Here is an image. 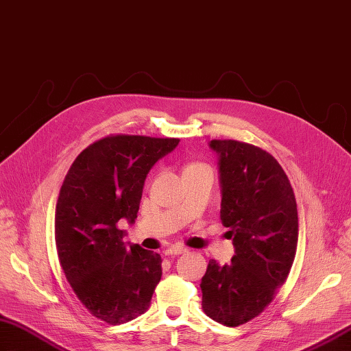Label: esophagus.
Returning a JSON list of instances; mask_svg holds the SVG:
<instances>
[{
    "label": "esophagus",
    "instance_id": "34e87169",
    "mask_svg": "<svg viewBox=\"0 0 351 351\" xmlns=\"http://www.w3.org/2000/svg\"><path fill=\"white\" fill-rule=\"evenodd\" d=\"M185 252V249L181 246H170L167 249H165V255L172 256V255H181Z\"/></svg>",
    "mask_w": 351,
    "mask_h": 351
}]
</instances>
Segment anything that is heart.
<instances>
[{
	"label": "heart",
	"mask_w": 351,
	"mask_h": 351,
	"mask_svg": "<svg viewBox=\"0 0 351 351\" xmlns=\"http://www.w3.org/2000/svg\"><path fill=\"white\" fill-rule=\"evenodd\" d=\"M199 166H203V165H195V163H193V165H188V166L185 167V172H186V170H190V169H194V167H199Z\"/></svg>",
	"instance_id": "obj_1"
}]
</instances>
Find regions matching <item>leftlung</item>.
<instances>
[{
	"label": "left lung",
	"instance_id": "obj_1",
	"mask_svg": "<svg viewBox=\"0 0 351 351\" xmlns=\"http://www.w3.org/2000/svg\"><path fill=\"white\" fill-rule=\"evenodd\" d=\"M219 156L221 221L236 254L219 265L210 259L202 278V307L215 322L239 326L273 301L293 264L298 210L278 161L259 147L213 139Z\"/></svg>",
	"mask_w": 351,
	"mask_h": 351
}]
</instances>
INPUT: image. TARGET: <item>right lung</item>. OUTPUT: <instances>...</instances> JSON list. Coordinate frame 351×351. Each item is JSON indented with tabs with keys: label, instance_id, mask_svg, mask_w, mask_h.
Masks as SVG:
<instances>
[{
	"label": "right lung",
	"instance_id": "add662e5",
	"mask_svg": "<svg viewBox=\"0 0 351 351\" xmlns=\"http://www.w3.org/2000/svg\"><path fill=\"white\" fill-rule=\"evenodd\" d=\"M178 143L106 136L80 152L62 184L55 215L60 267L84 307L110 325L145 313L161 278V256L125 245L119 222L136 219L148 172Z\"/></svg>",
	"mask_w": 351,
	"mask_h": 351
}]
</instances>
